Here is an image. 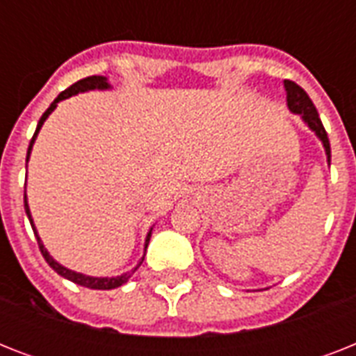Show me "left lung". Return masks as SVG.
<instances>
[{"mask_svg":"<svg viewBox=\"0 0 356 356\" xmlns=\"http://www.w3.org/2000/svg\"><path fill=\"white\" fill-rule=\"evenodd\" d=\"M284 90H286V103L290 113L299 114L301 120L305 122V125L321 140L323 149H325L327 162L331 164V144H329V136H327L325 127H323V123H321L320 116H318V111H316L314 103L309 97V94L301 86L296 85L293 81H284Z\"/></svg>","mask_w":356,"mask_h":356,"instance_id":"1","label":"left lung"}]
</instances>
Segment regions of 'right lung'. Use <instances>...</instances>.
Returning <instances> with one entry per match:
<instances>
[{"label": "right lung", "mask_w": 356, "mask_h": 356, "mask_svg": "<svg viewBox=\"0 0 356 356\" xmlns=\"http://www.w3.org/2000/svg\"><path fill=\"white\" fill-rule=\"evenodd\" d=\"M111 88V83H108L107 77H103V75H92V77H86V79H81L77 81V83H74V85L70 86V88H66L64 92H60L57 97H55V102L49 105V108H47L46 113L42 114V118L38 120V125H36V131L35 134H33V138H31V144H29V149H27V159H25V162H29V156H31V149H33V144H35L36 136H38V133H40L42 125H44V122L47 120V116L57 108L58 102H63V99H68V97L75 96V94H79V92H88V90H108ZM24 205H25V214H27V218H29L31 222V227H33V233H35L36 240H38V248H40V253L42 257L46 259V262L49 266H51L53 270L57 271L58 275L64 277V279H68V281L75 282V284H81V286L85 288H92V290H113V288H118L122 286V284H125V282L131 279V275H133L134 271L138 270L140 264L144 262V257H145V249H147V243H149V238H151V231H153V227L149 229V233H147V236H145V243H144V254H142V259L138 260V264L134 266L133 270L131 271H125V273H122V275H116V277H92V275H85V273H79V271H74L70 270V268H66V266L58 264L57 260L53 259L51 254H49V251H47L46 248H44V243H42L40 236H38V231H36L35 227V222H33V216H31V211H29V205H27V194L24 195Z\"/></svg>", "instance_id": "1"}]
</instances>
